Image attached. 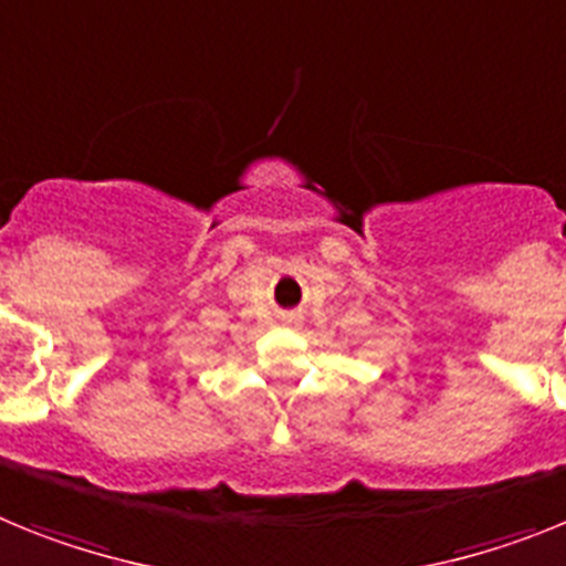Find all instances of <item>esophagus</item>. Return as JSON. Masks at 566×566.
<instances>
[{"label":"esophagus","instance_id":"1","mask_svg":"<svg viewBox=\"0 0 566 566\" xmlns=\"http://www.w3.org/2000/svg\"><path fill=\"white\" fill-rule=\"evenodd\" d=\"M284 322L296 324V322H298V313H287V316H284Z\"/></svg>","mask_w":566,"mask_h":566}]
</instances>
